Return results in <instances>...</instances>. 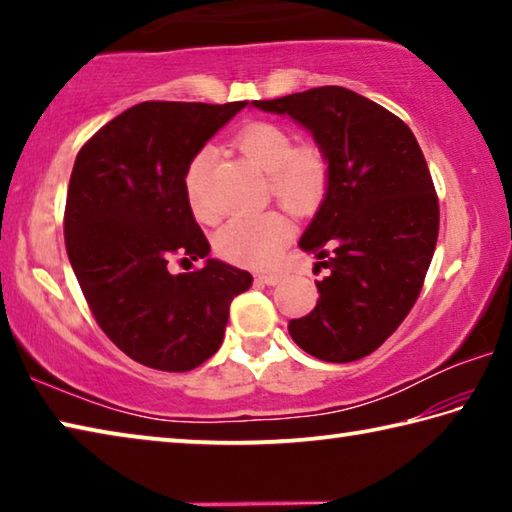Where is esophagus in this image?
Wrapping results in <instances>:
<instances>
[{
	"mask_svg": "<svg viewBox=\"0 0 512 512\" xmlns=\"http://www.w3.org/2000/svg\"><path fill=\"white\" fill-rule=\"evenodd\" d=\"M257 280L268 284V287H275V284H280L284 280V275L282 273H262V275H257Z\"/></svg>",
	"mask_w": 512,
	"mask_h": 512,
	"instance_id": "34e87169",
	"label": "esophagus"
}]
</instances>
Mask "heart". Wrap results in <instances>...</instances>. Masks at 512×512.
I'll list each match as a JSON object with an SVG mask.
<instances>
[{
  "label": "heart",
  "mask_w": 512,
  "mask_h": 512,
  "mask_svg": "<svg viewBox=\"0 0 512 512\" xmlns=\"http://www.w3.org/2000/svg\"><path fill=\"white\" fill-rule=\"evenodd\" d=\"M244 158L268 173V187L284 210L307 216L325 201L332 183V162L320 144H298L296 137L275 121H250L235 137ZM212 151H198L187 164L185 196L205 223L216 221V210L207 201V171ZM291 225L282 214L264 212L257 216H239L223 225L216 237V250L223 259L246 268H268L289 244Z\"/></svg>",
  "instance_id": "b5f03b06"
}]
</instances>
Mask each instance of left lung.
I'll return each instance as SVG.
<instances>
[{"label": "left lung", "instance_id": "8db88e82", "mask_svg": "<svg viewBox=\"0 0 512 512\" xmlns=\"http://www.w3.org/2000/svg\"><path fill=\"white\" fill-rule=\"evenodd\" d=\"M253 106L309 128L332 162V183L300 239L329 275L318 302L289 334L311 357H368L420 296L438 241V196L420 144L393 112L361 94L323 85Z\"/></svg>", "mask_w": 512, "mask_h": 512}]
</instances>
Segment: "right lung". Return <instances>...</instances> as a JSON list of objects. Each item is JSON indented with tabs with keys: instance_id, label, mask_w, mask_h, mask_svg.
Returning a JSON list of instances; mask_svg holds the SVG:
<instances>
[{
	"instance_id": "obj_1",
	"label": "right lung",
	"mask_w": 512,
	"mask_h": 512,
	"mask_svg": "<svg viewBox=\"0 0 512 512\" xmlns=\"http://www.w3.org/2000/svg\"><path fill=\"white\" fill-rule=\"evenodd\" d=\"M248 101H144L99 128L76 155L65 203V248L103 334L133 361L187 372L221 348L230 302L248 271L207 259L171 275V257L210 244L185 196L189 160Z\"/></svg>"
}]
</instances>
